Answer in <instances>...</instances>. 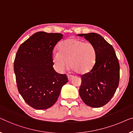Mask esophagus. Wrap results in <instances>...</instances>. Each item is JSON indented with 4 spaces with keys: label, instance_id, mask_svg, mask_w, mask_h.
I'll use <instances>...</instances> for the list:
<instances>
[{
    "label": "esophagus",
    "instance_id": "esophagus-1",
    "mask_svg": "<svg viewBox=\"0 0 133 133\" xmlns=\"http://www.w3.org/2000/svg\"><path fill=\"white\" fill-rule=\"evenodd\" d=\"M73 78H74V76H72V75H67V78H68V80L69 81H70L71 80L73 79Z\"/></svg>",
    "mask_w": 133,
    "mask_h": 133
}]
</instances>
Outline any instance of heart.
<instances>
[{
    "instance_id": "b5f03b06",
    "label": "heart",
    "mask_w": 133,
    "mask_h": 133,
    "mask_svg": "<svg viewBox=\"0 0 133 133\" xmlns=\"http://www.w3.org/2000/svg\"><path fill=\"white\" fill-rule=\"evenodd\" d=\"M59 51L52 53V61L56 68L62 72L69 67L79 75L87 74L94 66L96 50L90 42L76 38L67 39L58 46Z\"/></svg>"
}]
</instances>
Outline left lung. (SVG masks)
I'll return each instance as SVG.
<instances>
[{
	"instance_id": "8db88e82",
	"label": "left lung",
	"mask_w": 133,
	"mask_h": 133,
	"mask_svg": "<svg viewBox=\"0 0 133 133\" xmlns=\"http://www.w3.org/2000/svg\"><path fill=\"white\" fill-rule=\"evenodd\" d=\"M94 45L96 59L89 72L81 76L80 97L88 106L99 108L111 100L119 85V64L115 50L101 35L96 33L78 34Z\"/></svg>"
}]
</instances>
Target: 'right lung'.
Wrapping results in <instances>:
<instances>
[{
    "label": "right lung",
    "mask_w": 133,
    "mask_h": 133,
    "mask_svg": "<svg viewBox=\"0 0 133 133\" xmlns=\"http://www.w3.org/2000/svg\"><path fill=\"white\" fill-rule=\"evenodd\" d=\"M63 35L38 32L23 42L14 63L18 90L26 103L37 110L55 103L61 88L68 82L66 75L54 70L52 51Z\"/></svg>",
    "instance_id": "1"
}]
</instances>
